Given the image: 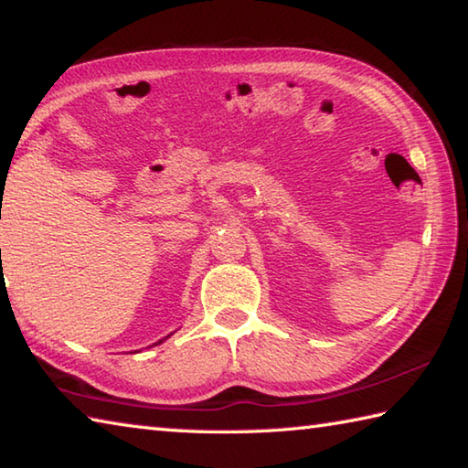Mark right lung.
I'll use <instances>...</instances> for the list:
<instances>
[{
	"label": "right lung",
	"mask_w": 468,
	"mask_h": 468,
	"mask_svg": "<svg viewBox=\"0 0 468 468\" xmlns=\"http://www.w3.org/2000/svg\"><path fill=\"white\" fill-rule=\"evenodd\" d=\"M169 336H171V335H169ZM169 336H165V338H169ZM165 338H163V340H165ZM163 340H158V343H154V345H161V343H163Z\"/></svg>",
	"instance_id": "right-lung-1"
}]
</instances>
